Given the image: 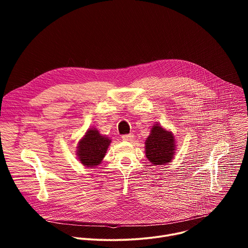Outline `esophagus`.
<instances>
[{
  "instance_id": "esophagus-1",
  "label": "esophagus",
  "mask_w": 248,
  "mask_h": 248,
  "mask_svg": "<svg viewBox=\"0 0 248 248\" xmlns=\"http://www.w3.org/2000/svg\"><path fill=\"white\" fill-rule=\"evenodd\" d=\"M122 138H123V140H124V141H130V140H132V139L134 138V135H133L132 133L124 134V135L122 136Z\"/></svg>"
}]
</instances>
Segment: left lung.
Here are the masks:
<instances>
[{
    "label": "left lung",
    "instance_id": "8db88e82",
    "mask_svg": "<svg viewBox=\"0 0 248 248\" xmlns=\"http://www.w3.org/2000/svg\"><path fill=\"white\" fill-rule=\"evenodd\" d=\"M147 159L153 165H164L172 159L174 153V138L171 132L155 124L145 142Z\"/></svg>",
    "mask_w": 248,
    "mask_h": 248
}]
</instances>
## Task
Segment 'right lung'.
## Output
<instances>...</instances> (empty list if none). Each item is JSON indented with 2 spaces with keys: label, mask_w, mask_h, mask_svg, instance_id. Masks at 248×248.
<instances>
[{
  "label": "right lung",
  "mask_w": 248,
  "mask_h": 248,
  "mask_svg": "<svg viewBox=\"0 0 248 248\" xmlns=\"http://www.w3.org/2000/svg\"><path fill=\"white\" fill-rule=\"evenodd\" d=\"M110 143L111 140L108 137L102 136L97 129H89L85 136L79 141L78 147L79 161L85 167H95L99 165L105 157Z\"/></svg>",
  "instance_id": "obj_1"
}]
</instances>
